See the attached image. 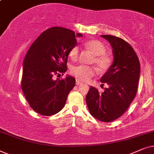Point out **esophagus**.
Here are the masks:
<instances>
[{
  "mask_svg": "<svg viewBox=\"0 0 154 154\" xmlns=\"http://www.w3.org/2000/svg\"><path fill=\"white\" fill-rule=\"evenodd\" d=\"M81 84H82L81 82H79V81H78V80H76V85H81Z\"/></svg>",
  "mask_w": 154,
  "mask_h": 154,
  "instance_id": "obj_1",
  "label": "esophagus"
}]
</instances>
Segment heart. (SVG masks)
<instances>
[{"instance_id": "heart-1", "label": "heart", "mask_w": 154, "mask_h": 154, "mask_svg": "<svg viewBox=\"0 0 154 154\" xmlns=\"http://www.w3.org/2000/svg\"><path fill=\"white\" fill-rule=\"evenodd\" d=\"M85 46L95 55L93 62L101 70H106L111 65V59L106 54V48L103 43L98 40H90L85 43ZM79 53V48L75 46L69 51V58L72 60H77ZM71 73L77 80L88 81L96 74L95 67L87 65H79L73 66L71 68Z\"/></svg>"}]
</instances>
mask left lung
Returning <instances> with one entry per match:
<instances>
[{
    "instance_id": "8db88e82",
    "label": "left lung",
    "mask_w": 154,
    "mask_h": 154,
    "mask_svg": "<svg viewBox=\"0 0 154 154\" xmlns=\"http://www.w3.org/2000/svg\"><path fill=\"white\" fill-rule=\"evenodd\" d=\"M112 48L113 63L101 78L108 85L99 92L91 87L86 96L89 111L94 118L112 122L126 111L136 96L140 76V63L134 49L128 42L111 35H101Z\"/></svg>"
}]
</instances>
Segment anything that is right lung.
<instances>
[{
	"mask_svg": "<svg viewBox=\"0 0 154 154\" xmlns=\"http://www.w3.org/2000/svg\"><path fill=\"white\" fill-rule=\"evenodd\" d=\"M82 34L54 26L44 31L33 43L23 61L21 87L30 107L45 116L64 107L75 79L67 75L55 80L53 76L67 71L68 55Z\"/></svg>",
	"mask_w": 154,
	"mask_h": 154,
	"instance_id": "1",
	"label": "right lung"
}]
</instances>
